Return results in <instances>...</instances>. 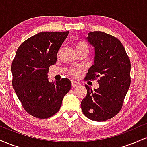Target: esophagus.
<instances>
[{
	"label": "esophagus",
	"instance_id": "obj_1",
	"mask_svg": "<svg viewBox=\"0 0 147 147\" xmlns=\"http://www.w3.org/2000/svg\"><path fill=\"white\" fill-rule=\"evenodd\" d=\"M71 83H72V86L74 88L79 86L80 85V83H79V82H75V81H74V80L71 81Z\"/></svg>",
	"mask_w": 147,
	"mask_h": 147
}]
</instances>
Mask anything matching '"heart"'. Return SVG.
Segmentation results:
<instances>
[{
    "mask_svg": "<svg viewBox=\"0 0 147 147\" xmlns=\"http://www.w3.org/2000/svg\"><path fill=\"white\" fill-rule=\"evenodd\" d=\"M76 49H77V50H82V49H87V50H88V45L86 44L85 43H84V42H79V43H77V45H76ZM79 71V70H78V69L72 68L70 70V75L76 76L77 75Z\"/></svg>",
    "mask_w": 147,
    "mask_h": 147,
    "instance_id": "heart-1",
    "label": "heart"
}]
</instances>
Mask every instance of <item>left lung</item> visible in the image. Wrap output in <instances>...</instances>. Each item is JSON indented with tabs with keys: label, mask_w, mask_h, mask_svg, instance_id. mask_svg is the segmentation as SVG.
<instances>
[{
	"label": "left lung",
	"mask_w": 147,
	"mask_h": 147,
	"mask_svg": "<svg viewBox=\"0 0 147 147\" xmlns=\"http://www.w3.org/2000/svg\"><path fill=\"white\" fill-rule=\"evenodd\" d=\"M88 41L95 49L94 64L86 80L99 77V87L88 86L87 95L81 103L86 117L104 122L116 115L122 109L131 84V61L120 41L103 32H90Z\"/></svg>",
	"instance_id": "obj_1"
}]
</instances>
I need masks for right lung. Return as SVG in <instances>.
Masks as SVG:
<instances>
[{"mask_svg":"<svg viewBox=\"0 0 147 147\" xmlns=\"http://www.w3.org/2000/svg\"><path fill=\"white\" fill-rule=\"evenodd\" d=\"M69 32H42L18 47L11 64L12 86L23 107L40 119L58 112L64 96L71 88L70 79L49 82L50 65L56 63L57 53Z\"/></svg>","mask_w":147,"mask_h":147,"instance_id":"add662e5","label":"right lung"}]
</instances>
